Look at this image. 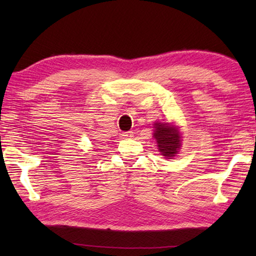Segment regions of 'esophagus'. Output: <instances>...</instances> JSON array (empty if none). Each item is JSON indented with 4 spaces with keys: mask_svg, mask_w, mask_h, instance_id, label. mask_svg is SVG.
I'll use <instances>...</instances> for the list:
<instances>
[{
    "mask_svg": "<svg viewBox=\"0 0 256 256\" xmlns=\"http://www.w3.org/2000/svg\"><path fill=\"white\" fill-rule=\"evenodd\" d=\"M133 136V132L132 131H128V132H123L122 133V138H130Z\"/></svg>",
    "mask_w": 256,
    "mask_h": 256,
    "instance_id": "34e87169",
    "label": "esophagus"
}]
</instances>
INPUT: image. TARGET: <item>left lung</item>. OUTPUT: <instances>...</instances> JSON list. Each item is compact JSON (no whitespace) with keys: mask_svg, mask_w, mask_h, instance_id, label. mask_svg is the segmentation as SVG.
I'll return each instance as SVG.
<instances>
[{"mask_svg":"<svg viewBox=\"0 0 256 256\" xmlns=\"http://www.w3.org/2000/svg\"><path fill=\"white\" fill-rule=\"evenodd\" d=\"M154 138L160 154L168 159L175 157L182 146V136L178 128L170 123L158 122L154 124Z\"/></svg>","mask_w":256,"mask_h":256,"instance_id":"left-lung-1","label":"left lung"}]
</instances>
